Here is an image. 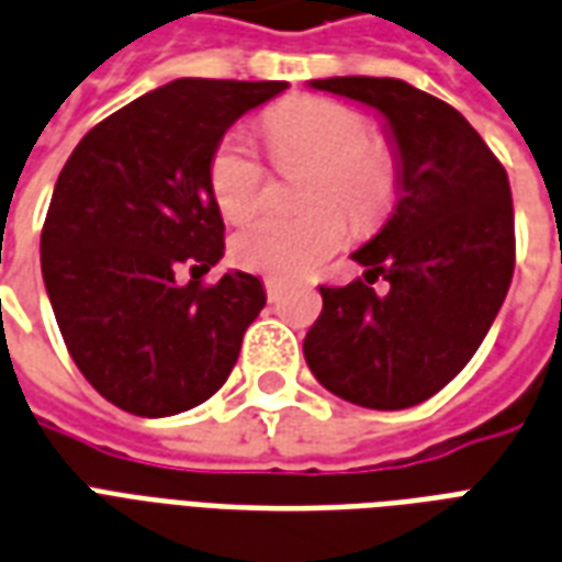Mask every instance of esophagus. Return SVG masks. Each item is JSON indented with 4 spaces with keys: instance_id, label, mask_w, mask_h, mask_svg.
<instances>
[{
    "instance_id": "34e87169",
    "label": "esophagus",
    "mask_w": 562,
    "mask_h": 562,
    "mask_svg": "<svg viewBox=\"0 0 562 562\" xmlns=\"http://www.w3.org/2000/svg\"><path fill=\"white\" fill-rule=\"evenodd\" d=\"M266 296H269V302H278L281 299V281H276V278H266Z\"/></svg>"
}]
</instances>
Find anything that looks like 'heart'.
Here are the masks:
<instances>
[{"label":"heart","instance_id":"obj_1","mask_svg":"<svg viewBox=\"0 0 562 562\" xmlns=\"http://www.w3.org/2000/svg\"><path fill=\"white\" fill-rule=\"evenodd\" d=\"M266 140L278 164L308 161L305 215L263 212L233 236V260L260 276L302 278L347 241V212L359 231L389 218L401 194V161L386 140L371 137L359 110L326 98H293L269 110ZM266 167L241 131L224 134L209 158V191L221 215L239 221L260 206Z\"/></svg>","mask_w":562,"mask_h":562}]
</instances>
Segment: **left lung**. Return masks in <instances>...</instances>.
Wrapping results in <instances>:
<instances>
[{
    "mask_svg": "<svg viewBox=\"0 0 562 562\" xmlns=\"http://www.w3.org/2000/svg\"><path fill=\"white\" fill-rule=\"evenodd\" d=\"M311 89L374 108L401 161V194L353 260L366 278L321 286L305 362L331 395L404 411L473 359L515 269L509 176L476 128L440 98L395 77H329ZM376 277L390 290L376 297Z\"/></svg>",
    "mask_w": 562,
    "mask_h": 562,
    "instance_id": "8db88e82",
    "label": "left lung"
}]
</instances>
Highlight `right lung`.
<instances>
[{
    "instance_id": "obj_1",
    "label": "right lung",
    "mask_w": 562,
    "mask_h": 562,
    "mask_svg": "<svg viewBox=\"0 0 562 562\" xmlns=\"http://www.w3.org/2000/svg\"><path fill=\"white\" fill-rule=\"evenodd\" d=\"M284 89L182 77L98 122L65 161L41 272L68 353L119 411L176 416L231 376L266 290L239 269L200 281L224 257L209 158L236 119ZM179 265L192 266L188 285Z\"/></svg>"
}]
</instances>
